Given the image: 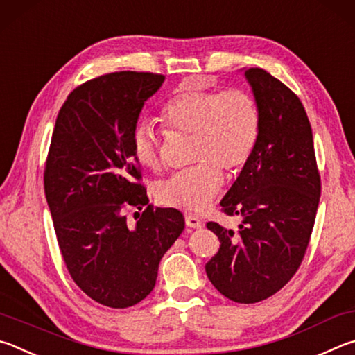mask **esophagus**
I'll return each mask as SVG.
<instances>
[{
    "label": "esophagus",
    "instance_id": "34e87169",
    "mask_svg": "<svg viewBox=\"0 0 355 355\" xmlns=\"http://www.w3.org/2000/svg\"><path fill=\"white\" fill-rule=\"evenodd\" d=\"M185 225H187L190 229H201L202 221L195 215H187L185 216Z\"/></svg>",
    "mask_w": 355,
    "mask_h": 355
}]
</instances>
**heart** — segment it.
<instances>
[{"instance_id": "b5f03b06", "label": "heart", "mask_w": 355, "mask_h": 355, "mask_svg": "<svg viewBox=\"0 0 355 355\" xmlns=\"http://www.w3.org/2000/svg\"><path fill=\"white\" fill-rule=\"evenodd\" d=\"M160 121L171 134L193 139L189 170L176 173L155 189L165 207L185 212L206 209L218 193L225 174L243 168L256 151L260 137L257 99L243 89L216 90L196 80H185L160 109ZM132 155L140 166L160 168V140L151 123H139L130 139Z\"/></svg>"}]
</instances>
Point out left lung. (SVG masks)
Listing matches in <instances>:
<instances>
[{
    "instance_id": "1",
    "label": "left lung",
    "mask_w": 355,
    "mask_h": 355,
    "mask_svg": "<svg viewBox=\"0 0 355 355\" xmlns=\"http://www.w3.org/2000/svg\"><path fill=\"white\" fill-rule=\"evenodd\" d=\"M260 107L256 151L223 198L239 227L210 221L220 250L206 265L227 300L254 304L277 293L301 266L321 196L313 135L296 93L262 68L245 70Z\"/></svg>"
}]
</instances>
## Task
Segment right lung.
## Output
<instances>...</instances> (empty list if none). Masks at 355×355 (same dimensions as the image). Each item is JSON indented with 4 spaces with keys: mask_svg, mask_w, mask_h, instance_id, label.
Returning a JSON list of instances; mask_svg holds the SVG:
<instances>
[{
    "mask_svg": "<svg viewBox=\"0 0 355 355\" xmlns=\"http://www.w3.org/2000/svg\"><path fill=\"white\" fill-rule=\"evenodd\" d=\"M164 80L148 71L87 80L67 96L53 130L43 184L55 237L74 284L105 307L145 300L185 227L179 210L148 204L130 148L143 104ZM129 208L144 210L135 227Z\"/></svg>",
    "mask_w": 355,
    "mask_h": 355,
    "instance_id": "add662e5",
    "label": "right lung"
}]
</instances>
